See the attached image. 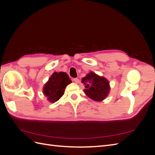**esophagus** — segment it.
<instances>
[{
    "mask_svg": "<svg viewBox=\"0 0 155 155\" xmlns=\"http://www.w3.org/2000/svg\"><path fill=\"white\" fill-rule=\"evenodd\" d=\"M74 81L76 83H79V79H78V78H74Z\"/></svg>",
    "mask_w": 155,
    "mask_h": 155,
    "instance_id": "esophagus-1",
    "label": "esophagus"
}]
</instances>
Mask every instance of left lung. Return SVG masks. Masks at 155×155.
<instances>
[{
	"mask_svg": "<svg viewBox=\"0 0 155 155\" xmlns=\"http://www.w3.org/2000/svg\"><path fill=\"white\" fill-rule=\"evenodd\" d=\"M82 83L85 89L83 91L91 100L96 101H101L109 95L110 87L107 79L98 76L93 72H90L85 77L82 78Z\"/></svg>",
	"mask_w": 155,
	"mask_h": 155,
	"instance_id": "8db88e82",
	"label": "left lung"
}]
</instances>
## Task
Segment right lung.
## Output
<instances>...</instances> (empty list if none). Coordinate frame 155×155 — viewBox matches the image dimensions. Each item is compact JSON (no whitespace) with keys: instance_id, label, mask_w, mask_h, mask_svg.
<instances>
[{"instance_id":"obj_1","label":"right lung","mask_w":155,"mask_h":155,"mask_svg":"<svg viewBox=\"0 0 155 155\" xmlns=\"http://www.w3.org/2000/svg\"><path fill=\"white\" fill-rule=\"evenodd\" d=\"M72 83L66 72H55L43 88V94L50 103H55L63 96L67 86Z\"/></svg>"}]
</instances>
